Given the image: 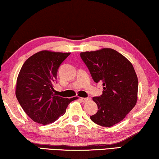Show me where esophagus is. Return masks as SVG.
<instances>
[{
    "label": "esophagus",
    "mask_w": 159,
    "mask_h": 159,
    "mask_svg": "<svg viewBox=\"0 0 159 159\" xmlns=\"http://www.w3.org/2000/svg\"><path fill=\"white\" fill-rule=\"evenodd\" d=\"M80 99H81V101L83 102H84V103H85V102H90L91 100V98H80Z\"/></svg>",
    "instance_id": "esophagus-1"
}]
</instances>
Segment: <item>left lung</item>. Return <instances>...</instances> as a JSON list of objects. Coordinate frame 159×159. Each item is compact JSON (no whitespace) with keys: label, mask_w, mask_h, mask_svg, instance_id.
I'll return each instance as SVG.
<instances>
[{"label":"left lung","mask_w":159,"mask_h":159,"mask_svg":"<svg viewBox=\"0 0 159 159\" xmlns=\"http://www.w3.org/2000/svg\"><path fill=\"white\" fill-rule=\"evenodd\" d=\"M95 83L102 82V95L94 97L98 111L90 116L96 124L111 127L121 121L135 106L138 79L133 64L111 48L80 52Z\"/></svg>","instance_id":"left-lung-1"}]
</instances>
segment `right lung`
<instances>
[{
	"label": "right lung",
	"instance_id": "1",
	"mask_svg": "<svg viewBox=\"0 0 159 159\" xmlns=\"http://www.w3.org/2000/svg\"><path fill=\"white\" fill-rule=\"evenodd\" d=\"M70 52L42 50L28 58L19 73L15 95L25 112L34 122L47 125L66 112L70 102L78 99L56 95L54 85L59 67Z\"/></svg>",
	"mask_w": 159,
	"mask_h": 159
}]
</instances>
